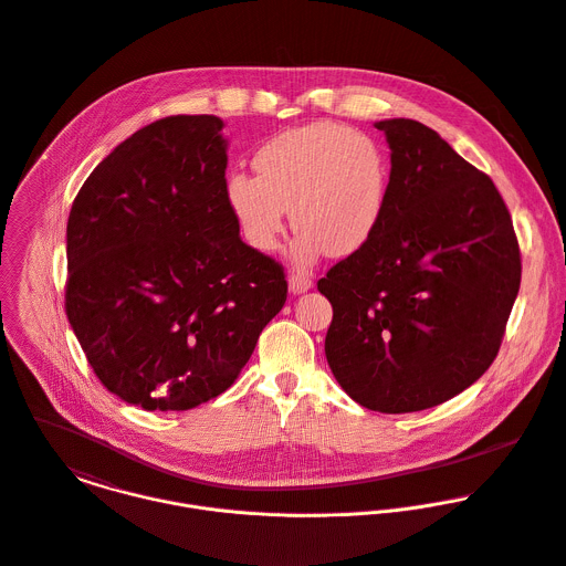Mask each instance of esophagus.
I'll use <instances>...</instances> for the list:
<instances>
[{
    "instance_id": "34e87169",
    "label": "esophagus",
    "mask_w": 566,
    "mask_h": 566,
    "mask_svg": "<svg viewBox=\"0 0 566 566\" xmlns=\"http://www.w3.org/2000/svg\"><path fill=\"white\" fill-rule=\"evenodd\" d=\"M287 285H290V292L292 294H305L307 290H312L314 281L310 274H303V272H292L290 279H287Z\"/></svg>"
}]
</instances>
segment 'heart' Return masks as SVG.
Here are the masks:
<instances>
[{"instance_id": "b5f03b06", "label": "heart", "mask_w": 566, "mask_h": 566, "mask_svg": "<svg viewBox=\"0 0 566 566\" xmlns=\"http://www.w3.org/2000/svg\"><path fill=\"white\" fill-rule=\"evenodd\" d=\"M256 178L232 174L226 203L243 241L272 252L287 208L298 228L290 256L298 265L321 254L365 248L384 214L390 167L374 138L334 123H312L274 136L254 154Z\"/></svg>"}]
</instances>
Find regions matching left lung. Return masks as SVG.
I'll list each match as a JSON object with an SVG mask.
<instances>
[{
  "label": "left lung",
  "instance_id": "8db88e82",
  "mask_svg": "<svg viewBox=\"0 0 566 566\" xmlns=\"http://www.w3.org/2000/svg\"><path fill=\"white\" fill-rule=\"evenodd\" d=\"M390 149L384 214L365 248L318 281L345 392L377 412L432 408L494 363L521 287V250L494 182L437 132L376 123Z\"/></svg>",
  "mask_w": 566,
  "mask_h": 566
}]
</instances>
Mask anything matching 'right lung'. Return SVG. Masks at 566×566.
Listing matches in <instances>:
<instances>
[{"label":"right lung","mask_w":566,"mask_h":566,"mask_svg":"<svg viewBox=\"0 0 566 566\" xmlns=\"http://www.w3.org/2000/svg\"><path fill=\"white\" fill-rule=\"evenodd\" d=\"M217 116H169L120 143L67 219L65 314L103 386L189 410L232 386L283 310V268L226 203Z\"/></svg>","instance_id":"obj_1"}]
</instances>
